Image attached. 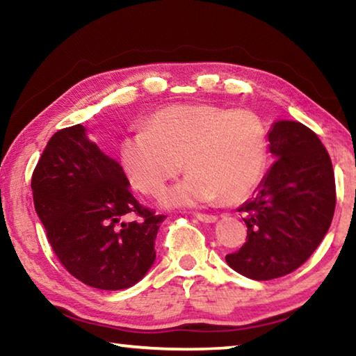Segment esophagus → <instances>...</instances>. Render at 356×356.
I'll return each instance as SVG.
<instances>
[{"mask_svg":"<svg viewBox=\"0 0 356 356\" xmlns=\"http://www.w3.org/2000/svg\"><path fill=\"white\" fill-rule=\"evenodd\" d=\"M196 218L204 222H215L218 216L216 215H210V213H196Z\"/></svg>","mask_w":356,"mask_h":356,"instance_id":"obj_1","label":"esophagus"}]
</instances>
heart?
<instances>
[{"label": "heart", "instance_id": "obj_1", "mask_svg": "<svg viewBox=\"0 0 356 356\" xmlns=\"http://www.w3.org/2000/svg\"><path fill=\"white\" fill-rule=\"evenodd\" d=\"M270 130L251 110L216 105H174L152 114L144 130L120 143L130 184L159 196L180 171L182 182L165 193L166 207H195L215 200L242 201L264 177Z\"/></svg>", "mask_w": 356, "mask_h": 356}]
</instances>
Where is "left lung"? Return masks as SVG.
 Masks as SVG:
<instances>
[{"mask_svg":"<svg viewBox=\"0 0 356 356\" xmlns=\"http://www.w3.org/2000/svg\"><path fill=\"white\" fill-rule=\"evenodd\" d=\"M275 163L243 213L246 242L226 256L237 273L256 281L281 278L297 270L317 250L336 207L331 159L318 136L295 120L270 130Z\"/></svg>","mask_w":356,"mask_h":356,"instance_id":"8db88e82","label":"left lung"}]
</instances>
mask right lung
Listing matches in <instances>:
<instances>
[{
  "label": "right lung",
  "instance_id": "obj_1",
  "mask_svg": "<svg viewBox=\"0 0 356 356\" xmlns=\"http://www.w3.org/2000/svg\"><path fill=\"white\" fill-rule=\"evenodd\" d=\"M31 190L48 243L78 281L120 291L147 273L166 215L135 200L122 166L89 140L83 125L50 138L33 171ZM127 214L136 220L124 223Z\"/></svg>",
  "mask_w": 356,
  "mask_h": 356
}]
</instances>
